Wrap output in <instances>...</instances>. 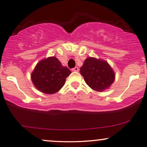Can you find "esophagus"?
<instances>
[{
    "instance_id": "34e87169",
    "label": "esophagus",
    "mask_w": 147,
    "mask_h": 147,
    "mask_svg": "<svg viewBox=\"0 0 147 147\" xmlns=\"http://www.w3.org/2000/svg\"><path fill=\"white\" fill-rule=\"evenodd\" d=\"M79 70V69L78 67L76 66V67H75V68H74L72 69V72H78Z\"/></svg>"
}]
</instances>
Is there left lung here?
<instances>
[{
	"instance_id": "left-lung-1",
	"label": "left lung",
	"mask_w": 147,
	"mask_h": 147,
	"mask_svg": "<svg viewBox=\"0 0 147 147\" xmlns=\"http://www.w3.org/2000/svg\"><path fill=\"white\" fill-rule=\"evenodd\" d=\"M80 72L88 86L97 92L108 89L115 80V73L109 63L94 57L85 60Z\"/></svg>"
}]
</instances>
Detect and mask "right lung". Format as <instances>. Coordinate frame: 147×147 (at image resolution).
Here are the masks:
<instances>
[{"label": "right lung", "instance_id": "1", "mask_svg": "<svg viewBox=\"0 0 147 147\" xmlns=\"http://www.w3.org/2000/svg\"><path fill=\"white\" fill-rule=\"evenodd\" d=\"M71 71L63 66L55 57H50L38 62L31 76L33 85L38 90L52 94L63 87Z\"/></svg>", "mask_w": 147, "mask_h": 147}]
</instances>
